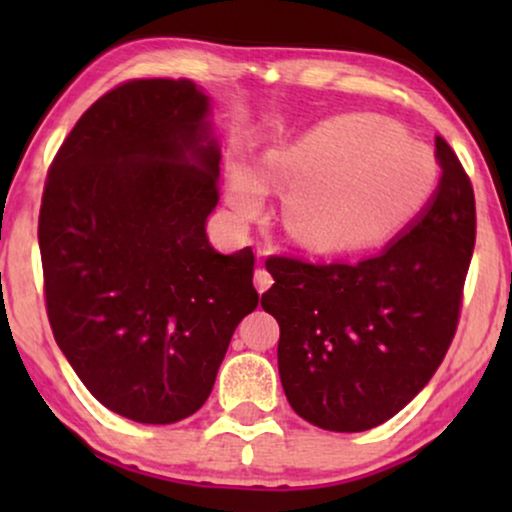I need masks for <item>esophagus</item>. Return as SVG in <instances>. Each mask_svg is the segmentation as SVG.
<instances>
[{"label":"esophagus","instance_id":"esophagus-1","mask_svg":"<svg viewBox=\"0 0 512 512\" xmlns=\"http://www.w3.org/2000/svg\"><path fill=\"white\" fill-rule=\"evenodd\" d=\"M254 284H256V289L258 291H268L270 286H272V275L268 270H263V268H258L256 270V275H254Z\"/></svg>","mask_w":512,"mask_h":512}]
</instances>
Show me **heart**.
Here are the masks:
<instances>
[{"label":"heart","instance_id":"b5f03b06","mask_svg":"<svg viewBox=\"0 0 512 512\" xmlns=\"http://www.w3.org/2000/svg\"><path fill=\"white\" fill-rule=\"evenodd\" d=\"M436 184L424 144L375 116H333L263 156L235 160L226 195L240 219L261 212L265 188L286 193L282 226L300 247L338 254L370 247L408 223Z\"/></svg>","mask_w":512,"mask_h":512}]
</instances>
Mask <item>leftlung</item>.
Masks as SVG:
<instances>
[{"instance_id":"left-lung-1","label":"left lung","mask_w":512,"mask_h":512,"mask_svg":"<svg viewBox=\"0 0 512 512\" xmlns=\"http://www.w3.org/2000/svg\"><path fill=\"white\" fill-rule=\"evenodd\" d=\"M440 184L424 212L359 263L275 256L261 305L279 324L291 408L326 431L380 426L426 387L457 331L475 247V198L457 153L436 137Z\"/></svg>"}]
</instances>
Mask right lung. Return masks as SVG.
Wrapping results in <instances>:
<instances>
[{
  "instance_id": "add662e5",
  "label": "right lung",
  "mask_w": 512,
  "mask_h": 512,
  "mask_svg": "<svg viewBox=\"0 0 512 512\" xmlns=\"http://www.w3.org/2000/svg\"><path fill=\"white\" fill-rule=\"evenodd\" d=\"M209 114L188 79L121 83L62 142L41 198L55 342L104 408L139 424L198 412L258 305L251 249L219 254L205 233L221 163Z\"/></svg>"
}]
</instances>
